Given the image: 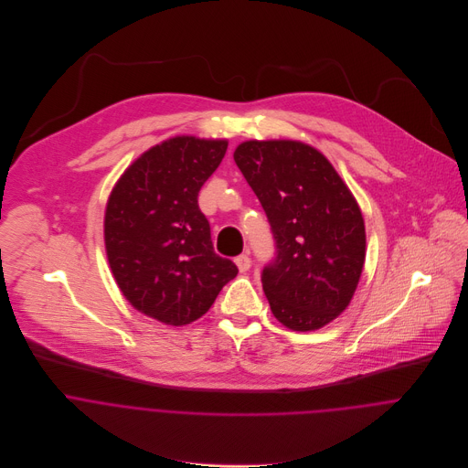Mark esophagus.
<instances>
[{
    "mask_svg": "<svg viewBox=\"0 0 468 468\" xmlns=\"http://www.w3.org/2000/svg\"><path fill=\"white\" fill-rule=\"evenodd\" d=\"M236 265L239 268V271H247L250 265H252V261H250V256H249V252H245V254H241V256H238L236 260Z\"/></svg>",
    "mask_w": 468,
    "mask_h": 468,
    "instance_id": "obj_1",
    "label": "esophagus"
}]
</instances>
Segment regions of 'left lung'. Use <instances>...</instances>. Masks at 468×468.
I'll return each instance as SVG.
<instances>
[{
	"label": "left lung",
	"mask_w": 468,
	"mask_h": 468,
	"mask_svg": "<svg viewBox=\"0 0 468 468\" xmlns=\"http://www.w3.org/2000/svg\"><path fill=\"white\" fill-rule=\"evenodd\" d=\"M234 160L261 201L275 258L261 281L273 317L312 332L342 314L366 260L360 207L328 158L295 140H249Z\"/></svg>",
	"instance_id": "left-lung-1"
}]
</instances>
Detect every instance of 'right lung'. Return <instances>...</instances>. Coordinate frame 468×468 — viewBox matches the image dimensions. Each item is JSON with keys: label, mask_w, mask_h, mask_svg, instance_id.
I'll list each match as a JSON object with an SVG mask.
<instances>
[{"label": "right lung", "mask_w": 468, "mask_h": 468, "mask_svg": "<svg viewBox=\"0 0 468 468\" xmlns=\"http://www.w3.org/2000/svg\"><path fill=\"white\" fill-rule=\"evenodd\" d=\"M227 140L169 138L136 158L104 214L113 277L140 314L184 326L208 312L238 267L214 252L198 193L218 169Z\"/></svg>", "instance_id": "1"}]
</instances>
